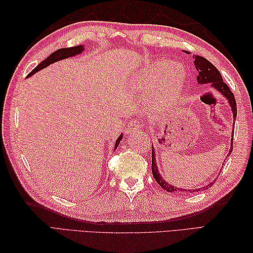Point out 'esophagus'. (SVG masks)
<instances>
[{"label": "esophagus", "mask_w": 253, "mask_h": 253, "mask_svg": "<svg viewBox=\"0 0 253 253\" xmlns=\"http://www.w3.org/2000/svg\"><path fill=\"white\" fill-rule=\"evenodd\" d=\"M139 128H140V123H139L138 121H130L127 125L126 132L127 133L136 132L137 130H139Z\"/></svg>", "instance_id": "1"}]
</instances>
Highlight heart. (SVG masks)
I'll use <instances>...</instances> for the list:
<instances>
[{
    "mask_svg": "<svg viewBox=\"0 0 253 253\" xmlns=\"http://www.w3.org/2000/svg\"><path fill=\"white\" fill-rule=\"evenodd\" d=\"M166 79H168V82L165 83L157 103L159 111L164 110L165 107L173 103L178 98L182 88H184V77H182L180 69H178V65L175 62L166 60L158 62L152 68V71L147 75V78L144 79L146 85L139 87L142 89H157Z\"/></svg>",
    "mask_w": 253,
    "mask_h": 253,
    "instance_id": "b5f03b06",
    "label": "heart"
}]
</instances>
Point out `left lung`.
Returning a JSON list of instances; mask_svg holds the SVG:
<instances>
[{
  "label": "left lung",
  "instance_id": "8db88e82",
  "mask_svg": "<svg viewBox=\"0 0 253 253\" xmlns=\"http://www.w3.org/2000/svg\"><path fill=\"white\" fill-rule=\"evenodd\" d=\"M188 54H190V53H188ZM193 63H195V66L198 71V76H197V80L199 84H211L214 88H215L218 92H221V94H223L225 98H226L229 102L230 106H232V110H233V114H234V120H236V116H237V105H236V100H235V95L234 93L230 91L228 85L223 82V78L221 76V74L217 71V68L213 65L211 62H209L207 58H204L200 55H193ZM234 125H235V122H234ZM235 128V126H234ZM232 146H233V138H232ZM233 151V147L230 149L228 155L232 153ZM154 150H152V174L154 179L157 180L158 184L163 188L164 190L169 191V192H198L200 190H206L208 189L209 187H211L214 182H210V184L206 187H202V188H199V189H191V190H187V189H181V188H177L171 186L169 184H168L163 178L161 174L159 173L158 170V166L157 163H155V155H154ZM225 162V161H224ZM224 165V164H223Z\"/></svg>",
  "mask_w": 253,
  "mask_h": 253
}]
</instances>
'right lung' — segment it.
I'll return each mask as SVG.
<instances>
[{
	"mask_svg": "<svg viewBox=\"0 0 253 253\" xmlns=\"http://www.w3.org/2000/svg\"><path fill=\"white\" fill-rule=\"evenodd\" d=\"M84 44L72 46V47H64V49H58L55 52H53L50 56H47L44 61H42L37 67L32 69V71L28 74V76H27V77H29V76H31V75H34L35 73L41 71L42 68L49 66L50 64H52V63L63 60V58H67V57H71V56H74L76 54H79V53H82L84 51ZM122 138H123V135L118 137L115 146H114V150H116V148L118 147V143H120V141L122 140Z\"/></svg>",
	"mask_w": 253,
	"mask_h": 253,
	"instance_id": "right-lung-1",
	"label": "right lung"
}]
</instances>
